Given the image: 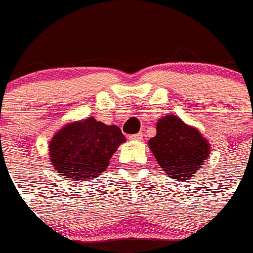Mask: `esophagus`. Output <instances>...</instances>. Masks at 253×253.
<instances>
[{"mask_svg": "<svg viewBox=\"0 0 253 253\" xmlns=\"http://www.w3.org/2000/svg\"><path fill=\"white\" fill-rule=\"evenodd\" d=\"M130 140H133V141H141L143 140V133H135V135H131Z\"/></svg>", "mask_w": 253, "mask_h": 253, "instance_id": "esophagus-1", "label": "esophagus"}]
</instances>
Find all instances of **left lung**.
Wrapping results in <instances>:
<instances>
[{"label":"left lung","mask_w":253,"mask_h":253,"mask_svg":"<svg viewBox=\"0 0 253 253\" xmlns=\"http://www.w3.org/2000/svg\"><path fill=\"white\" fill-rule=\"evenodd\" d=\"M148 145L161 169L176 181H185L202 169L211 150L209 140L197 127L173 114L159 118L157 135Z\"/></svg>","instance_id":"1"}]
</instances>
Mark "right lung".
Returning a JSON list of instances; mask_svg holds the SVG:
<instances>
[{
  "instance_id": "right-lung-1",
  "label": "right lung",
  "mask_w": 253,
  "mask_h": 253,
  "mask_svg": "<svg viewBox=\"0 0 253 253\" xmlns=\"http://www.w3.org/2000/svg\"><path fill=\"white\" fill-rule=\"evenodd\" d=\"M125 141L120 127L88 117L67 123L54 133L48 143V159L58 175L72 181H88L107 169Z\"/></svg>"
}]
</instances>
